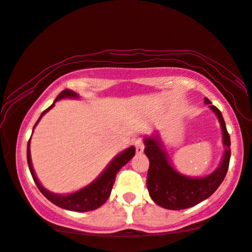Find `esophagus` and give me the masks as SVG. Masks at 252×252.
Segmentation results:
<instances>
[{
    "mask_svg": "<svg viewBox=\"0 0 252 252\" xmlns=\"http://www.w3.org/2000/svg\"><path fill=\"white\" fill-rule=\"evenodd\" d=\"M134 144H135L136 154H142L143 150H144V146H143V142H142V141H141V139L135 140V142H134Z\"/></svg>",
    "mask_w": 252,
    "mask_h": 252,
    "instance_id": "obj_1",
    "label": "esophagus"
}]
</instances>
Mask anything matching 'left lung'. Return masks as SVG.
Here are the masks:
<instances>
[{
  "instance_id": "1",
  "label": "left lung",
  "mask_w": 252,
  "mask_h": 252,
  "mask_svg": "<svg viewBox=\"0 0 252 252\" xmlns=\"http://www.w3.org/2000/svg\"><path fill=\"white\" fill-rule=\"evenodd\" d=\"M204 103L215 112L219 120L222 133V144L225 147L219 166L205 177H187L177 171L170 160L159 135L155 132L153 136H146L144 154L149 158L150 165L147 177V188L153 201L157 205L168 210H184L191 208L209 198L215 192L228 171L230 159V137L227 132L221 112L211 105L209 98Z\"/></svg>"
}]
</instances>
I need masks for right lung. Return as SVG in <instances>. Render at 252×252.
Instances as JSON below:
<instances>
[{
    "instance_id": "right-lung-1",
    "label": "right lung",
    "mask_w": 252,
    "mask_h": 252,
    "mask_svg": "<svg viewBox=\"0 0 252 252\" xmlns=\"http://www.w3.org/2000/svg\"><path fill=\"white\" fill-rule=\"evenodd\" d=\"M63 98H79V94H77V93L73 91H71V89H64V91L57 96L53 104L41 113L40 118L37 119V122L33 127V130L37 125V123L40 122V119L42 118V117L46 115L50 109L54 108L55 103ZM30 144H31V139L29 140V143H27V163H29V167H30L31 174H32L33 177V180L37 186V188H39V190L42 192L44 197L49 199V201L51 203H54L55 205L60 206L62 209L70 210V211H77V212L92 211V210L97 209L101 205L104 204L106 199L109 198L110 194H111L117 173H118L120 168H122L124 165L128 163V161L133 158L134 155H135V148L134 147L127 148V149L123 150L122 153H119L111 161H110L108 166L104 168V171H103L94 181L86 186V187L79 189L77 191L71 192V194L62 195V194H55V192H51L48 190V189H46L42 185H41L39 179L36 178L35 172H34V168L32 165V160H31Z\"/></svg>"
}]
</instances>
